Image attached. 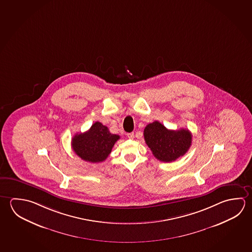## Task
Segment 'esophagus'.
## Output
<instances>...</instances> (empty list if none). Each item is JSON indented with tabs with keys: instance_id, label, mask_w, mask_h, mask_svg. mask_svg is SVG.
<instances>
[{
	"instance_id": "esophagus-1",
	"label": "esophagus",
	"mask_w": 252,
	"mask_h": 252,
	"mask_svg": "<svg viewBox=\"0 0 252 252\" xmlns=\"http://www.w3.org/2000/svg\"><path fill=\"white\" fill-rule=\"evenodd\" d=\"M126 136L129 139H133L134 138V133L133 132H128V133H126Z\"/></svg>"
}]
</instances>
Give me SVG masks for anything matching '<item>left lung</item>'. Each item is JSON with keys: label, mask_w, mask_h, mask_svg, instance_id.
Returning <instances> with one entry per match:
<instances>
[{"label": "left lung", "mask_w": 252, "mask_h": 252, "mask_svg": "<svg viewBox=\"0 0 252 252\" xmlns=\"http://www.w3.org/2000/svg\"><path fill=\"white\" fill-rule=\"evenodd\" d=\"M143 134L155 158L164 163L184 156L192 143V134L188 129L169 130L158 121L148 125Z\"/></svg>", "instance_id": "obj_1"}]
</instances>
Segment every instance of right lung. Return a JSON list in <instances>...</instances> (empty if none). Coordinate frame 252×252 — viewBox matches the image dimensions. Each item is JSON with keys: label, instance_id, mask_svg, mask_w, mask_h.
Returning a JSON list of instances; mask_svg holds the SVG:
<instances>
[{"label": "right lung", "instance_id": "1", "mask_svg": "<svg viewBox=\"0 0 252 252\" xmlns=\"http://www.w3.org/2000/svg\"><path fill=\"white\" fill-rule=\"evenodd\" d=\"M120 138V135L111 133L107 126L96 121L89 131L73 136L71 147L80 158L90 163H100L108 158Z\"/></svg>", "mask_w": 252, "mask_h": 252}]
</instances>
